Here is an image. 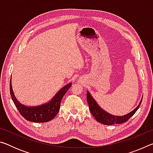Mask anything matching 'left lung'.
I'll list each match as a JSON object with an SVG mask.
<instances>
[{"mask_svg": "<svg viewBox=\"0 0 153 153\" xmlns=\"http://www.w3.org/2000/svg\"><path fill=\"white\" fill-rule=\"evenodd\" d=\"M86 97L90 111V112H91L92 115L94 116V117L96 119V120L100 123L108 126L114 125V124H121L126 122L131 116H133L134 115V113H135L137 110L138 109L142 100V98L139 105L137 106V107L134 108L133 111H131V112L126 114V115L120 116L113 115L112 114H110L109 113L105 111L104 109H102V108L98 105L97 101H96L94 98L92 97V95L90 94V93L88 91H87Z\"/></svg>", "mask_w": 153, "mask_h": 153, "instance_id": "1", "label": "left lung"}]
</instances>
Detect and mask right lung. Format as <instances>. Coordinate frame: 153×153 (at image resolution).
Masks as SVG:
<instances>
[{
  "label": "right lung",
  "instance_id": "1",
  "mask_svg": "<svg viewBox=\"0 0 153 153\" xmlns=\"http://www.w3.org/2000/svg\"><path fill=\"white\" fill-rule=\"evenodd\" d=\"M71 85V82L67 84L56 92L50 101L38 106H26L17 100L13 91L11 79L10 80V92L15 107L25 120L35 123H45L52 120L57 115L61 100Z\"/></svg>",
  "mask_w": 153,
  "mask_h": 153
}]
</instances>
